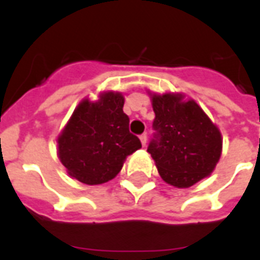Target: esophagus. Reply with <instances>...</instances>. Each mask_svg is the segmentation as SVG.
I'll list each match as a JSON object with an SVG mask.
<instances>
[{
    "mask_svg": "<svg viewBox=\"0 0 260 260\" xmlns=\"http://www.w3.org/2000/svg\"><path fill=\"white\" fill-rule=\"evenodd\" d=\"M140 142H142L143 147H146V146H147V135H146V134L140 135Z\"/></svg>",
    "mask_w": 260,
    "mask_h": 260,
    "instance_id": "obj_1",
    "label": "esophagus"
}]
</instances>
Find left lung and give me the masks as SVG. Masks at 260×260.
<instances>
[{
    "instance_id": "left-lung-1",
    "label": "left lung",
    "mask_w": 260,
    "mask_h": 260,
    "mask_svg": "<svg viewBox=\"0 0 260 260\" xmlns=\"http://www.w3.org/2000/svg\"><path fill=\"white\" fill-rule=\"evenodd\" d=\"M156 131L148 146L159 175L186 189L213 173L222 151L221 132L194 100L181 93H150Z\"/></svg>"
}]
</instances>
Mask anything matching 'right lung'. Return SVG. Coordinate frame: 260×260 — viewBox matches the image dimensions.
<instances>
[{"label": "right lung", "instance_id": "1", "mask_svg": "<svg viewBox=\"0 0 260 260\" xmlns=\"http://www.w3.org/2000/svg\"><path fill=\"white\" fill-rule=\"evenodd\" d=\"M120 91L100 93L97 101L85 98L58 136V156L67 174L86 185L113 179L128 155L142 148L129 132Z\"/></svg>", "mask_w": 260, "mask_h": 260}]
</instances>
